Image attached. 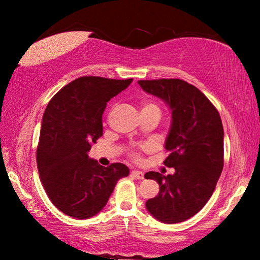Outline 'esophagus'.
<instances>
[{"instance_id":"obj_1","label":"esophagus","mask_w":260,"mask_h":260,"mask_svg":"<svg viewBox=\"0 0 260 260\" xmlns=\"http://www.w3.org/2000/svg\"><path fill=\"white\" fill-rule=\"evenodd\" d=\"M131 175H133L134 177H136V179H138V180L144 179V173L140 172V170H133V172H131Z\"/></svg>"}]
</instances>
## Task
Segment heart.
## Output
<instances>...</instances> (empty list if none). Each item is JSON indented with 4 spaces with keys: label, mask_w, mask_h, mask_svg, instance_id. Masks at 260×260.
<instances>
[{
    "label": "heart",
    "mask_w": 260,
    "mask_h": 260,
    "mask_svg": "<svg viewBox=\"0 0 260 260\" xmlns=\"http://www.w3.org/2000/svg\"><path fill=\"white\" fill-rule=\"evenodd\" d=\"M143 110H158V111H159V108L155 104V103L148 101V102L142 103V110H141V111H143ZM131 155H133L134 157H137V152L135 150H133Z\"/></svg>",
    "instance_id": "1"
}]
</instances>
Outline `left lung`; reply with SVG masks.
Masks as SVG:
<instances>
[{
  "label": "left lung",
  "instance_id": "obj_1",
  "mask_svg": "<svg viewBox=\"0 0 260 260\" xmlns=\"http://www.w3.org/2000/svg\"><path fill=\"white\" fill-rule=\"evenodd\" d=\"M148 93L161 98L172 110V125L165 148V166L173 175L157 172L145 179L157 181L159 193L145 202L159 221L182 222L197 214L212 197L223 168V127L215 106L182 79L140 80Z\"/></svg>",
  "mask_w": 260,
  "mask_h": 260
}]
</instances>
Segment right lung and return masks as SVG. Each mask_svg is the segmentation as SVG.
Instances as JSON below:
<instances>
[{
  "label": "right lung",
  "mask_w": 260,
  "mask_h": 260,
  "mask_svg": "<svg viewBox=\"0 0 260 260\" xmlns=\"http://www.w3.org/2000/svg\"><path fill=\"white\" fill-rule=\"evenodd\" d=\"M133 79L80 77L63 86L42 117L37 150L38 170L49 200L59 211L88 219L104 208L117 181L129 175L123 163L102 167L88 158L103 135L102 116L110 99Z\"/></svg>",
  "instance_id": "obj_1"
}]
</instances>
